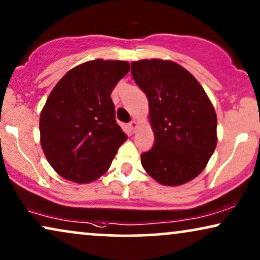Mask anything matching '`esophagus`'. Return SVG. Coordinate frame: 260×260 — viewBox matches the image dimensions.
<instances>
[{"mask_svg": "<svg viewBox=\"0 0 260 260\" xmlns=\"http://www.w3.org/2000/svg\"><path fill=\"white\" fill-rule=\"evenodd\" d=\"M128 126H129V129L132 131V132H136V129L138 128V123L136 121H131V122L128 123Z\"/></svg>", "mask_w": 260, "mask_h": 260, "instance_id": "1", "label": "esophagus"}]
</instances>
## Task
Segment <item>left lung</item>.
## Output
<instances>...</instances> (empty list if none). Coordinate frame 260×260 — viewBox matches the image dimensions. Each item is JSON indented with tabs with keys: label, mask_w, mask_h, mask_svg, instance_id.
Masks as SVG:
<instances>
[{
	"label": "left lung",
	"mask_w": 260,
	"mask_h": 260,
	"mask_svg": "<svg viewBox=\"0 0 260 260\" xmlns=\"http://www.w3.org/2000/svg\"><path fill=\"white\" fill-rule=\"evenodd\" d=\"M131 73L149 100L154 134L141 166L157 182L179 186L198 176L217 144V116L198 80L173 61L132 62Z\"/></svg>",
	"instance_id": "8db88e82"
}]
</instances>
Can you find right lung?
<instances>
[{
	"instance_id": "add662e5",
	"label": "right lung",
	"mask_w": 260,
	"mask_h": 260,
	"mask_svg": "<svg viewBox=\"0 0 260 260\" xmlns=\"http://www.w3.org/2000/svg\"><path fill=\"white\" fill-rule=\"evenodd\" d=\"M128 71L126 61H88L68 72L49 94L39 120L41 144L62 177L94 181L126 141L110 94Z\"/></svg>"
}]
</instances>
